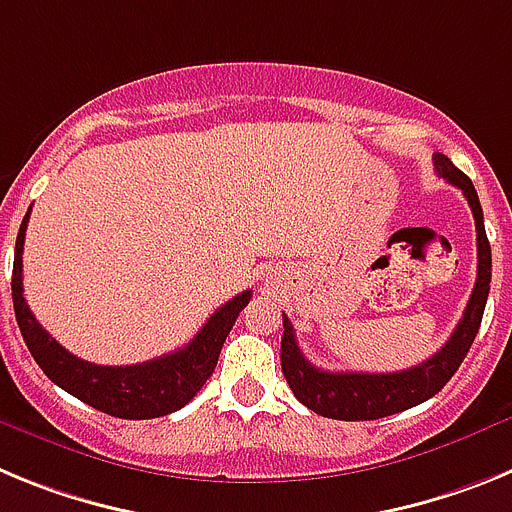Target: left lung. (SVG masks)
<instances>
[{
  "instance_id": "left-lung-1",
  "label": "left lung",
  "mask_w": 512,
  "mask_h": 512,
  "mask_svg": "<svg viewBox=\"0 0 512 512\" xmlns=\"http://www.w3.org/2000/svg\"><path fill=\"white\" fill-rule=\"evenodd\" d=\"M438 176L459 187L467 197L477 228V282H474L472 297L467 302L464 318L454 328L446 346L438 348V354L418 366L402 369L390 374H366V372H325L312 366L297 346L295 328L287 315H282V372L287 384L292 387L297 400L310 408L312 413L333 420H377L387 415L402 413L415 408L428 397L443 390V384L454 377L459 364L472 348L477 336L482 315H485L487 295H490L492 279V251L485 233V217L482 205L474 192V184L464 171L456 169L443 153L433 156Z\"/></svg>"
}]
</instances>
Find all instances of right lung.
<instances>
[{
  "label": "right lung",
  "instance_id": "1",
  "mask_svg": "<svg viewBox=\"0 0 512 512\" xmlns=\"http://www.w3.org/2000/svg\"><path fill=\"white\" fill-rule=\"evenodd\" d=\"M27 220H30V210L22 217L15 243L12 302H15L17 325L25 338V346L30 348V354L38 361L45 377L69 395H74L76 400L87 402L92 408L115 415V418L148 420L184 408L215 372L220 348L235 325L238 312L251 300V289L235 295L220 310H215V315L202 325L200 333L174 354L133 366L89 364V361L69 354L56 338H51V333L43 330V325L35 320L30 305L22 297V246H25Z\"/></svg>",
  "mask_w": 512,
  "mask_h": 512
}]
</instances>
